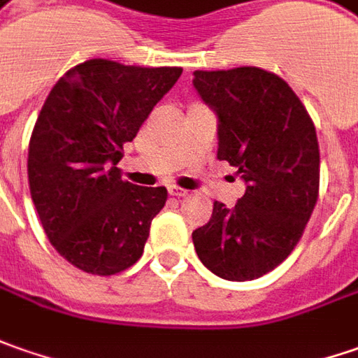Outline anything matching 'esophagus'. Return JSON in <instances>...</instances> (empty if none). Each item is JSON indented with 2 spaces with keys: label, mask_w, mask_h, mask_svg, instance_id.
Returning a JSON list of instances; mask_svg holds the SVG:
<instances>
[{
  "label": "esophagus",
  "mask_w": 358,
  "mask_h": 358,
  "mask_svg": "<svg viewBox=\"0 0 358 358\" xmlns=\"http://www.w3.org/2000/svg\"><path fill=\"white\" fill-rule=\"evenodd\" d=\"M168 194H170L172 198H184V196H188V192L184 190V188H178V186H170V188H168Z\"/></svg>",
  "instance_id": "1"
}]
</instances>
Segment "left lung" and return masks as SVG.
I'll return each instance as SVG.
<instances>
[{
	"label": "left lung",
	"mask_w": 358,
	"mask_h": 358,
	"mask_svg": "<svg viewBox=\"0 0 358 358\" xmlns=\"http://www.w3.org/2000/svg\"><path fill=\"white\" fill-rule=\"evenodd\" d=\"M194 87L220 120L217 160L248 184L236 208L214 202L210 222L192 231L194 248L217 278H262L295 250L319 198L313 120L289 85L265 69L196 71Z\"/></svg>",
	"instance_id": "1"
}]
</instances>
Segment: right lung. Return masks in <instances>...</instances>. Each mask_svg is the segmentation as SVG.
<instances>
[{
	"label": "right lung",
	"instance_id": "1",
	"mask_svg": "<svg viewBox=\"0 0 358 358\" xmlns=\"http://www.w3.org/2000/svg\"><path fill=\"white\" fill-rule=\"evenodd\" d=\"M180 75L91 59L57 80L35 120L31 200L51 245L85 273L115 275L141 259L168 192L130 184L117 164Z\"/></svg>",
	"mask_w": 358,
	"mask_h": 358
}]
</instances>
